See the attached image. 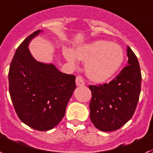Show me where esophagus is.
Returning a JSON list of instances; mask_svg holds the SVG:
<instances>
[{
  "instance_id": "1",
  "label": "esophagus",
  "mask_w": 153,
  "mask_h": 153,
  "mask_svg": "<svg viewBox=\"0 0 153 153\" xmlns=\"http://www.w3.org/2000/svg\"><path fill=\"white\" fill-rule=\"evenodd\" d=\"M76 85L77 86H84L85 85V82H84V80L82 79V76H77L76 77Z\"/></svg>"
}]
</instances>
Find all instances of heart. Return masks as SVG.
Here are the masks:
<instances>
[{
    "label": "heart",
    "instance_id": "1",
    "mask_svg": "<svg viewBox=\"0 0 153 153\" xmlns=\"http://www.w3.org/2000/svg\"><path fill=\"white\" fill-rule=\"evenodd\" d=\"M65 58L74 64L75 58L86 63V74L92 81L104 82L115 75L123 62V52L115 43L104 40L83 44L74 49L63 51Z\"/></svg>",
    "mask_w": 153,
    "mask_h": 153
}]
</instances>
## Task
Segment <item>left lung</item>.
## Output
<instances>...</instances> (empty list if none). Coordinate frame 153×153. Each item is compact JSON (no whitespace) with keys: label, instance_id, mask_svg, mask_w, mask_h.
I'll return each instance as SVG.
<instances>
[{"label":"left lung","instance_id":"8db88e82","mask_svg":"<svg viewBox=\"0 0 153 153\" xmlns=\"http://www.w3.org/2000/svg\"><path fill=\"white\" fill-rule=\"evenodd\" d=\"M127 66L109 83L91 85L90 118L103 131L120 128L132 117L141 88V72L136 54L128 46Z\"/></svg>","mask_w":153,"mask_h":153}]
</instances>
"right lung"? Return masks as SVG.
Returning <instances> with one entry per match:
<instances>
[{"label": "right lung", "instance_id": "1", "mask_svg": "<svg viewBox=\"0 0 153 153\" xmlns=\"http://www.w3.org/2000/svg\"><path fill=\"white\" fill-rule=\"evenodd\" d=\"M37 30L18 46L9 71V94L21 120L38 131L53 128L63 118L76 84L75 76L62 73L53 64L35 60L29 43Z\"/></svg>", "mask_w": 153, "mask_h": 153}]
</instances>
